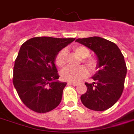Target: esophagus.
Returning <instances> with one entry per match:
<instances>
[{"label": "esophagus", "mask_w": 134, "mask_h": 134, "mask_svg": "<svg viewBox=\"0 0 134 134\" xmlns=\"http://www.w3.org/2000/svg\"><path fill=\"white\" fill-rule=\"evenodd\" d=\"M68 84L72 85H73V86H77V85H78L77 82H68Z\"/></svg>", "instance_id": "obj_1"}]
</instances>
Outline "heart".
Instances as JSON below:
<instances>
[{
  "label": "heart",
  "mask_w": 134,
  "mask_h": 134,
  "mask_svg": "<svg viewBox=\"0 0 134 134\" xmlns=\"http://www.w3.org/2000/svg\"><path fill=\"white\" fill-rule=\"evenodd\" d=\"M74 51L77 55L81 57L82 62L87 66L91 72L96 71L98 63L94 58L87 57L90 55V50L87 47L83 46H77L74 48ZM66 55L67 51L66 49H62L59 51L55 57V64L59 68H62L66 64ZM88 75V71L86 67L84 66L73 68V67H67L64 68L60 72V76L63 80L69 82H77L80 80L87 77Z\"/></svg>",
  "instance_id": "b5f03b06"
}]
</instances>
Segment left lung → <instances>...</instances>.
Returning <instances> with one entry per match:
<instances>
[{
	"label": "left lung",
	"instance_id": "1",
	"mask_svg": "<svg viewBox=\"0 0 134 134\" xmlns=\"http://www.w3.org/2000/svg\"><path fill=\"white\" fill-rule=\"evenodd\" d=\"M76 41L96 53L99 70L93 77L95 82H85L87 92L81 101L87 108L103 111L112 107L121 98L126 75V64L118 46L98 36L77 38Z\"/></svg>",
	"mask_w": 134,
	"mask_h": 134
}]
</instances>
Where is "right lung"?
Here are the masks:
<instances>
[{
	"label": "right lung",
	"instance_id": "right-lung-1",
	"mask_svg": "<svg viewBox=\"0 0 134 134\" xmlns=\"http://www.w3.org/2000/svg\"><path fill=\"white\" fill-rule=\"evenodd\" d=\"M75 38L34 37L20 48L13 67V85L22 102L39 113L58 106L67 82L58 80L57 53Z\"/></svg>",
	"mask_w": 134,
	"mask_h": 134
}]
</instances>
